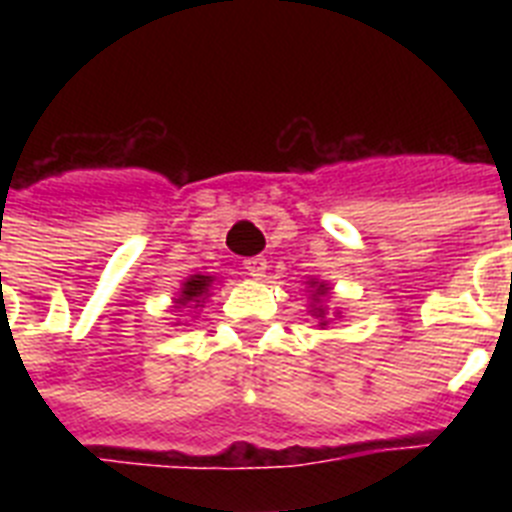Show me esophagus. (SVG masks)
I'll list each match as a JSON object with an SVG mask.
<instances>
[{
  "label": "esophagus",
  "instance_id": "1",
  "mask_svg": "<svg viewBox=\"0 0 512 512\" xmlns=\"http://www.w3.org/2000/svg\"><path fill=\"white\" fill-rule=\"evenodd\" d=\"M248 269V274H251L253 279H261L266 277V259H261V256H253V259H246V264H243Z\"/></svg>",
  "mask_w": 512,
  "mask_h": 512
}]
</instances>
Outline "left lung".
Wrapping results in <instances>:
<instances>
[{"instance_id":"left-lung-1","label":"left lung","mask_w":512,"mask_h":512,"mask_svg":"<svg viewBox=\"0 0 512 512\" xmlns=\"http://www.w3.org/2000/svg\"><path fill=\"white\" fill-rule=\"evenodd\" d=\"M307 302H310V307H307V312H310L312 318L318 320V328H328V323L333 318H341V310H333L328 312V305L325 302L330 300V295H333V287H330L325 279H307Z\"/></svg>"}]
</instances>
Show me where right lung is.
I'll return each mask as SVG.
<instances>
[{
    "label": "right lung",
    "mask_w": 512,
    "mask_h": 512,
    "mask_svg": "<svg viewBox=\"0 0 512 512\" xmlns=\"http://www.w3.org/2000/svg\"><path fill=\"white\" fill-rule=\"evenodd\" d=\"M215 284H217V277H212V274H189V277L182 282V287H179V292L171 297V300H174V310L183 312L184 309H189L190 312L184 315H192L194 312V318H197V310L205 307L207 297L212 295ZM174 325H187V323H179V320H176Z\"/></svg>",
    "instance_id": "1"
}]
</instances>
